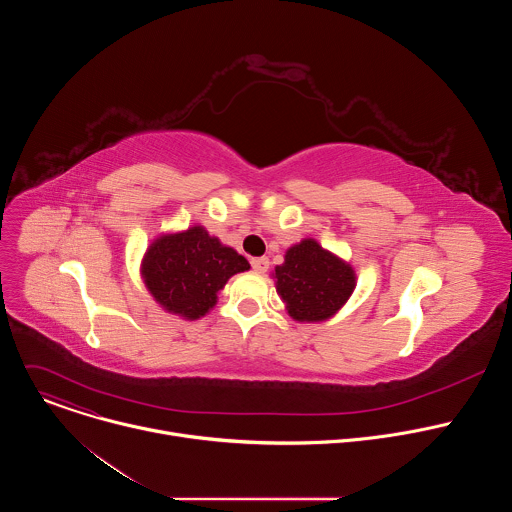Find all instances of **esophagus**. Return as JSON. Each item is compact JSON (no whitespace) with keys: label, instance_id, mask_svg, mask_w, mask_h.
Wrapping results in <instances>:
<instances>
[{"label":"esophagus","instance_id":"obj_1","mask_svg":"<svg viewBox=\"0 0 512 512\" xmlns=\"http://www.w3.org/2000/svg\"><path fill=\"white\" fill-rule=\"evenodd\" d=\"M251 267L257 271V273H265L269 269V259L267 257H255L251 261Z\"/></svg>","mask_w":512,"mask_h":512}]
</instances>
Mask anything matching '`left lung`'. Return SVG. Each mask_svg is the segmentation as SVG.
I'll return each instance as SVG.
<instances>
[{
    "mask_svg": "<svg viewBox=\"0 0 512 512\" xmlns=\"http://www.w3.org/2000/svg\"><path fill=\"white\" fill-rule=\"evenodd\" d=\"M275 289L287 314L296 322L330 320L352 296L356 273L350 263L304 239L285 251L273 273Z\"/></svg>",
    "mask_w": 512,
    "mask_h": 512,
    "instance_id": "left-lung-1",
    "label": "left lung"
}]
</instances>
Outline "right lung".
I'll use <instances>...</instances> for the list:
<instances>
[{
    "label": "right lung",
    "instance_id": "1",
    "mask_svg": "<svg viewBox=\"0 0 512 512\" xmlns=\"http://www.w3.org/2000/svg\"><path fill=\"white\" fill-rule=\"evenodd\" d=\"M249 261L200 225L154 239L141 259V277L152 298L184 320L206 316L227 281Z\"/></svg>",
    "mask_w": 512,
    "mask_h": 512
}]
</instances>
